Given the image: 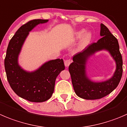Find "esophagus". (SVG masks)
<instances>
[{
	"mask_svg": "<svg viewBox=\"0 0 127 127\" xmlns=\"http://www.w3.org/2000/svg\"><path fill=\"white\" fill-rule=\"evenodd\" d=\"M71 63V60L70 59H67L64 60V65L66 67H68Z\"/></svg>",
	"mask_w": 127,
	"mask_h": 127,
	"instance_id": "esophagus-1",
	"label": "esophagus"
}]
</instances>
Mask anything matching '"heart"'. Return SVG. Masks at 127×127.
<instances>
[{"instance_id": "1", "label": "heart", "mask_w": 127, "mask_h": 127, "mask_svg": "<svg viewBox=\"0 0 127 127\" xmlns=\"http://www.w3.org/2000/svg\"><path fill=\"white\" fill-rule=\"evenodd\" d=\"M82 32H79L77 33V36L78 37H80V36H82ZM91 38H92V34H91V32H87L86 33V34L84 36L83 38H82V43H81V45L82 46H85L87 45V44L89 43V41H91Z\"/></svg>"}]
</instances>
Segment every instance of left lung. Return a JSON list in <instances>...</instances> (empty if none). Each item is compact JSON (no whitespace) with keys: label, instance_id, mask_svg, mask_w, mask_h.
Wrapping results in <instances>:
<instances>
[{"label":"left lung","instance_id":"8db88e82","mask_svg":"<svg viewBox=\"0 0 127 127\" xmlns=\"http://www.w3.org/2000/svg\"><path fill=\"white\" fill-rule=\"evenodd\" d=\"M100 35L102 37L97 42L92 43L73 56V62L69 66L75 93L79 97L87 100L101 99L111 93L118 86L122 76V57L117 39L102 23L100 25ZM102 49L109 51L116 63V70L110 80L100 83L93 82L86 75V62L90 56Z\"/></svg>","mask_w":127,"mask_h":127}]
</instances>
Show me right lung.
Here are the masks:
<instances>
[{
    "instance_id": "add662e5",
    "label": "right lung",
    "mask_w": 127,
    "mask_h": 127,
    "mask_svg": "<svg viewBox=\"0 0 127 127\" xmlns=\"http://www.w3.org/2000/svg\"><path fill=\"white\" fill-rule=\"evenodd\" d=\"M48 21L35 19L23 25L16 32L7 47L4 65L8 83L16 94L30 102H42L48 100L54 92L56 77L65 68L63 59L48 61L31 72L18 65V55L29 32L37 25Z\"/></svg>"
}]
</instances>
